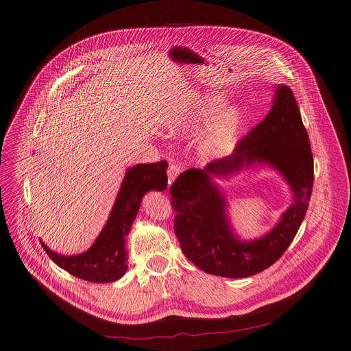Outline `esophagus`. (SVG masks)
Segmentation results:
<instances>
[{"mask_svg":"<svg viewBox=\"0 0 351 351\" xmlns=\"http://www.w3.org/2000/svg\"><path fill=\"white\" fill-rule=\"evenodd\" d=\"M180 173V167H178V165H169V168H168V179H169V184L171 183H173L175 182V179L178 178V175Z\"/></svg>","mask_w":351,"mask_h":351,"instance_id":"esophagus-1","label":"esophagus"}]
</instances>
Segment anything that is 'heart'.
Segmentation results:
<instances>
[{"instance_id": "heart-1", "label": "heart", "mask_w": 351, "mask_h": 351, "mask_svg": "<svg viewBox=\"0 0 351 351\" xmlns=\"http://www.w3.org/2000/svg\"><path fill=\"white\" fill-rule=\"evenodd\" d=\"M221 93L198 95L180 119L178 128L184 134L203 131L197 141V156L203 162L226 157L237 143L245 125V114L240 106H227Z\"/></svg>"}]
</instances>
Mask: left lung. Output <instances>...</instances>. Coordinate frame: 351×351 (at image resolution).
<instances>
[{"label":"left lung","mask_w":351,"mask_h":351,"mask_svg":"<svg viewBox=\"0 0 351 351\" xmlns=\"http://www.w3.org/2000/svg\"><path fill=\"white\" fill-rule=\"evenodd\" d=\"M268 166L289 184L292 204L264 237L243 241L234 233L217 178ZM310 138L289 86H275L272 107L234 148L204 169H189L171 186L175 233L184 256L199 269L223 278H248L275 264L302 225L313 191Z\"/></svg>","instance_id":"8db88e82"}]
</instances>
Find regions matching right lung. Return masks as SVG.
<instances>
[{
	"label": "right lung",
	"instance_id": "add662e5",
	"mask_svg": "<svg viewBox=\"0 0 351 351\" xmlns=\"http://www.w3.org/2000/svg\"><path fill=\"white\" fill-rule=\"evenodd\" d=\"M168 162L137 164L126 169L107 223L93 245L82 254L62 256L40 243L48 257L71 275L94 283H110L128 271L125 240L138 213L141 198L149 190L162 191L168 186Z\"/></svg>",
	"mask_w": 351,
	"mask_h": 351
}]
</instances>
